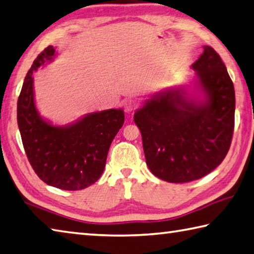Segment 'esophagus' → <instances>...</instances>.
<instances>
[{
    "mask_svg": "<svg viewBox=\"0 0 254 254\" xmlns=\"http://www.w3.org/2000/svg\"><path fill=\"white\" fill-rule=\"evenodd\" d=\"M137 105H139V104H137L135 100L128 99V100L126 101V102H124V110H126V112L131 113L137 108Z\"/></svg>",
    "mask_w": 254,
    "mask_h": 254,
    "instance_id": "1",
    "label": "esophagus"
}]
</instances>
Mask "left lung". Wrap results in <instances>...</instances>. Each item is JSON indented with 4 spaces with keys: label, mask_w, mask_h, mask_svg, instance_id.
I'll list each match as a JSON object with an SVG mask.
<instances>
[{
    "label": "left lung",
    "mask_w": 254,
    "mask_h": 254,
    "mask_svg": "<svg viewBox=\"0 0 254 254\" xmlns=\"http://www.w3.org/2000/svg\"><path fill=\"white\" fill-rule=\"evenodd\" d=\"M192 64L204 99L165 90L134 113L145 161L155 177L184 183L203 178L221 164L231 145L236 94L220 55L211 47Z\"/></svg>",
    "instance_id": "obj_1"
}]
</instances>
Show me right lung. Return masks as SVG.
<instances>
[{
    "mask_svg": "<svg viewBox=\"0 0 254 254\" xmlns=\"http://www.w3.org/2000/svg\"><path fill=\"white\" fill-rule=\"evenodd\" d=\"M54 55L50 45L27 72L17 100V124L26 156L38 177L62 190H82L103 173L110 145L124 123V112L121 109L93 112L66 127L52 126L41 118L32 75Z\"/></svg>",
    "mask_w": 254,
    "mask_h": 254,
    "instance_id": "right-lung-1",
    "label": "right lung"
}]
</instances>
